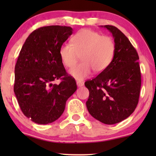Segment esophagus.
<instances>
[{
	"mask_svg": "<svg viewBox=\"0 0 156 156\" xmlns=\"http://www.w3.org/2000/svg\"><path fill=\"white\" fill-rule=\"evenodd\" d=\"M77 86H78V87H81L83 86V82H80V81H77Z\"/></svg>",
	"mask_w": 156,
	"mask_h": 156,
	"instance_id": "esophagus-1",
	"label": "esophagus"
}]
</instances>
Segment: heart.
Instances as JSON below:
<instances>
[{"label":"heart","instance_id":"1","mask_svg":"<svg viewBox=\"0 0 156 156\" xmlns=\"http://www.w3.org/2000/svg\"><path fill=\"white\" fill-rule=\"evenodd\" d=\"M114 40L108 36H101L89 29H82L73 36L71 44H62L59 48V56L64 65L72 67L80 55L81 63L69 71L77 80H83L92 73L104 71L112 63L115 53Z\"/></svg>","mask_w":156,"mask_h":156}]
</instances>
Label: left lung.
<instances>
[{
    "label": "left lung",
    "instance_id": "left-lung-1",
    "mask_svg": "<svg viewBox=\"0 0 156 156\" xmlns=\"http://www.w3.org/2000/svg\"><path fill=\"white\" fill-rule=\"evenodd\" d=\"M101 27L112 34L115 53L104 71L85 82L89 91L86 104L94 119L114 125L128 118L136 108L141 89L139 58L129 39L117 28Z\"/></svg>",
    "mask_w": 156,
    "mask_h": 156
}]
</instances>
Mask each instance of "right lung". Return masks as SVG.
<instances>
[{"label":"right lung","mask_w":156,"mask_h":156,"mask_svg":"<svg viewBox=\"0 0 156 156\" xmlns=\"http://www.w3.org/2000/svg\"><path fill=\"white\" fill-rule=\"evenodd\" d=\"M73 31L67 26L39 28L28 36L20 52L14 92L24 115L37 124L58 119L77 89L76 80L66 73L59 56L60 47ZM59 78V84L52 83Z\"/></svg>","instance_id":"1"}]
</instances>
